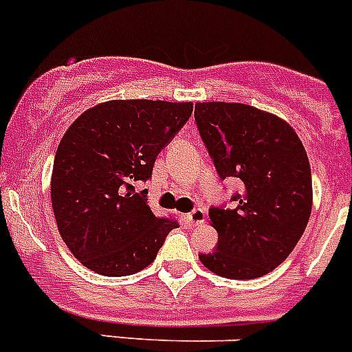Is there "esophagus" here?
<instances>
[{"instance_id": "34e87169", "label": "esophagus", "mask_w": 352, "mask_h": 352, "mask_svg": "<svg viewBox=\"0 0 352 352\" xmlns=\"http://www.w3.org/2000/svg\"><path fill=\"white\" fill-rule=\"evenodd\" d=\"M204 217H206L204 210H201V208H195V210H192L190 213L185 214V222L188 223L190 227H195V226H199V223L204 222Z\"/></svg>"}]
</instances>
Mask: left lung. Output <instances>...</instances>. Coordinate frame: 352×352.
<instances>
[{"mask_svg": "<svg viewBox=\"0 0 352 352\" xmlns=\"http://www.w3.org/2000/svg\"><path fill=\"white\" fill-rule=\"evenodd\" d=\"M195 123L220 179L236 178V206L210 208L217 248L199 254L210 272L252 280L284 263L312 211V174L296 132L247 104L199 102Z\"/></svg>", "mask_w": 352, "mask_h": 352, "instance_id": "8db88e82", "label": "left lung"}]
</instances>
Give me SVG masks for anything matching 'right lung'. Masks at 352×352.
I'll use <instances>...</instances> for the list:
<instances>
[{"label": "right lung", "mask_w": 352, "mask_h": 352, "mask_svg": "<svg viewBox=\"0 0 352 352\" xmlns=\"http://www.w3.org/2000/svg\"><path fill=\"white\" fill-rule=\"evenodd\" d=\"M190 102L111 100L84 111L56 149L51 201L68 250L91 272L125 276L153 263L178 227L148 206L158 153L192 114Z\"/></svg>", "instance_id": "right-lung-1"}]
</instances>
